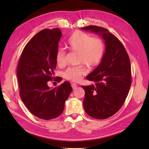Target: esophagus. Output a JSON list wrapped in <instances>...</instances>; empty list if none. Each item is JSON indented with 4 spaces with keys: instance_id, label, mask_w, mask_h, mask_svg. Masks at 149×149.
Segmentation results:
<instances>
[{
    "instance_id": "34e87169",
    "label": "esophagus",
    "mask_w": 149,
    "mask_h": 149,
    "mask_svg": "<svg viewBox=\"0 0 149 149\" xmlns=\"http://www.w3.org/2000/svg\"><path fill=\"white\" fill-rule=\"evenodd\" d=\"M77 85L76 84H75V83H72V88H73V89H75V88H77Z\"/></svg>"
}]
</instances>
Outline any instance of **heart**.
<instances>
[{
  "instance_id": "obj_1",
  "label": "heart",
  "mask_w": 149,
  "mask_h": 149,
  "mask_svg": "<svg viewBox=\"0 0 149 149\" xmlns=\"http://www.w3.org/2000/svg\"><path fill=\"white\" fill-rule=\"evenodd\" d=\"M68 48L78 52L79 63L89 67L98 65L102 61L105 54V45L103 41L97 37H91L82 31H75L67 41ZM66 52L61 49L56 53V61L60 66L66 64ZM85 74V69L81 66L68 68L64 73L66 79L74 82L81 80Z\"/></svg>"
}]
</instances>
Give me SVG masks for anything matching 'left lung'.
Segmentation results:
<instances>
[{
  "mask_svg": "<svg viewBox=\"0 0 149 149\" xmlns=\"http://www.w3.org/2000/svg\"><path fill=\"white\" fill-rule=\"evenodd\" d=\"M97 34L105 42V54L99 65L86 77L94 84L82 86L85 91L83 106L88 115L106 119L121 108L131 85V62L124 46L105 28L81 27Z\"/></svg>",
  "mask_w": 149,
  "mask_h": 149,
  "instance_id": "left-lung-1",
  "label": "left lung"
}]
</instances>
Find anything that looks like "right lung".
<instances>
[{
  "instance_id": "1",
  "label": "right lung",
  "mask_w": 149,
  "mask_h": 149,
  "mask_svg": "<svg viewBox=\"0 0 149 149\" xmlns=\"http://www.w3.org/2000/svg\"><path fill=\"white\" fill-rule=\"evenodd\" d=\"M61 35L58 28L40 31L25 46L18 61L20 98L29 111L41 119H53L61 115L72 91L67 81L54 88L48 86V82L55 78L56 53Z\"/></svg>"
}]
</instances>
